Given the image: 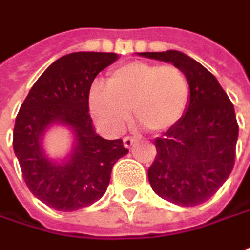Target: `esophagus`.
Segmentation results:
<instances>
[{"mask_svg":"<svg viewBox=\"0 0 250 250\" xmlns=\"http://www.w3.org/2000/svg\"><path fill=\"white\" fill-rule=\"evenodd\" d=\"M134 142H135V138H133V137H125V140H123V145H125V148H131L134 145Z\"/></svg>","mask_w":250,"mask_h":250,"instance_id":"1","label":"esophagus"}]
</instances>
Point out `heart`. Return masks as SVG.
<instances>
[{
  "label": "heart",
  "mask_w": 250,
  "mask_h": 250,
  "mask_svg": "<svg viewBox=\"0 0 250 250\" xmlns=\"http://www.w3.org/2000/svg\"><path fill=\"white\" fill-rule=\"evenodd\" d=\"M189 101V83L173 65L135 61L109 73L106 88L94 85L90 92L91 115L106 133H122L130 116L152 133L176 125Z\"/></svg>",
  "instance_id": "b5f03b06"
}]
</instances>
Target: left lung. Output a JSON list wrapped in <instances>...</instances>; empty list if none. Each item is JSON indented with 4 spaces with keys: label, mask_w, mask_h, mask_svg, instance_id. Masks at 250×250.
<instances>
[{
    "label": "left lung",
    "mask_w": 250,
    "mask_h": 250,
    "mask_svg": "<svg viewBox=\"0 0 250 250\" xmlns=\"http://www.w3.org/2000/svg\"><path fill=\"white\" fill-rule=\"evenodd\" d=\"M183 70L189 102L183 117L155 140L156 158L148 170L152 189L180 206H196L219 191L235 162L238 123L234 105L217 79L180 51L141 52Z\"/></svg>",
    "instance_id": "left-lung-1"
}]
</instances>
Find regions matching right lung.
Instances as JSON below:
<instances>
[{"instance_id": "1", "label": "right lung", "mask_w": 250, "mask_h": 250, "mask_svg": "<svg viewBox=\"0 0 250 250\" xmlns=\"http://www.w3.org/2000/svg\"><path fill=\"white\" fill-rule=\"evenodd\" d=\"M113 52H73L48 67L31 87L13 128V151L30 192L59 211L95 203L106 192L112 167L128 153L122 140L95 133L90 116V88L99 72L116 61ZM54 124L70 126L72 153L58 164L42 149L43 133Z\"/></svg>"}]
</instances>
